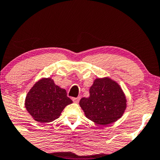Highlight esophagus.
Listing matches in <instances>:
<instances>
[{"label":"esophagus","instance_id":"esophagus-1","mask_svg":"<svg viewBox=\"0 0 160 160\" xmlns=\"http://www.w3.org/2000/svg\"><path fill=\"white\" fill-rule=\"evenodd\" d=\"M80 97H78V98H72L73 101H74V103H78V102L80 101Z\"/></svg>","mask_w":160,"mask_h":160}]
</instances>
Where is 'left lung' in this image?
I'll use <instances>...</instances> for the list:
<instances>
[{"label": "left lung", "mask_w": 160, "mask_h": 160, "mask_svg": "<svg viewBox=\"0 0 160 160\" xmlns=\"http://www.w3.org/2000/svg\"><path fill=\"white\" fill-rule=\"evenodd\" d=\"M89 94V97L80 101V106L88 119L98 124L107 125L122 116L127 101L117 82L109 78L96 79Z\"/></svg>", "instance_id": "obj_1"}]
</instances>
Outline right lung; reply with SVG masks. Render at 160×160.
<instances>
[{
  "label": "right lung",
  "instance_id": "right-lung-1",
  "mask_svg": "<svg viewBox=\"0 0 160 160\" xmlns=\"http://www.w3.org/2000/svg\"><path fill=\"white\" fill-rule=\"evenodd\" d=\"M72 103L65 89L55 85L51 78H45L28 92L25 107L36 121L48 123L58 118L65 107Z\"/></svg>",
  "mask_w": 160,
  "mask_h": 160
}]
</instances>
